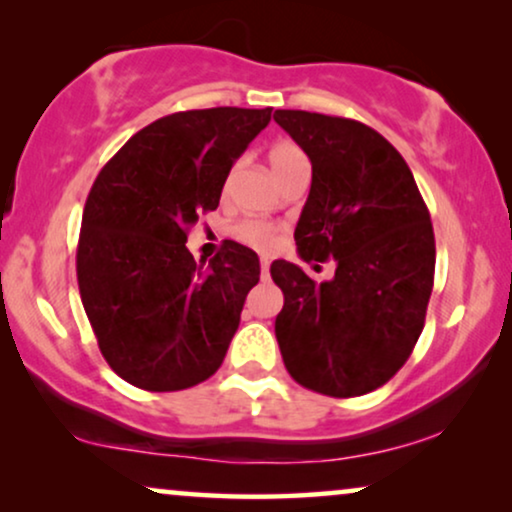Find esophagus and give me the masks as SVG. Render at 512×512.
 <instances>
[{
    "label": "esophagus",
    "mask_w": 512,
    "mask_h": 512,
    "mask_svg": "<svg viewBox=\"0 0 512 512\" xmlns=\"http://www.w3.org/2000/svg\"><path fill=\"white\" fill-rule=\"evenodd\" d=\"M260 269H262V276L267 278L269 276V260H267V257H262V260H260Z\"/></svg>",
    "instance_id": "obj_1"
}]
</instances>
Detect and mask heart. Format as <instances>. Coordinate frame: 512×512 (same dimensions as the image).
<instances>
[{"label": "heart", "mask_w": 512, "mask_h": 512, "mask_svg": "<svg viewBox=\"0 0 512 512\" xmlns=\"http://www.w3.org/2000/svg\"><path fill=\"white\" fill-rule=\"evenodd\" d=\"M267 159H269V166H271V170H274L278 182H283L285 177L297 173V170L309 168V159H306L302 147L295 145V142H290V140L274 142V145L269 147ZM222 189L227 192V182H224ZM231 234H234L238 243L250 245V248H255L260 252H269L278 241V227L276 224L264 222V220L238 222Z\"/></svg>", "instance_id": "heart-1"}]
</instances>
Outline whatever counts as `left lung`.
<instances>
[{
	"instance_id": "left-lung-1",
	"label": "left lung",
	"mask_w": 512,
	"mask_h": 512,
	"mask_svg": "<svg viewBox=\"0 0 512 512\" xmlns=\"http://www.w3.org/2000/svg\"><path fill=\"white\" fill-rule=\"evenodd\" d=\"M276 124L311 159V192L295 229L304 262L335 260L313 281L276 260L283 290L276 339L290 377L330 398L384 386L417 344L433 290L431 215L403 156L360 121L276 109Z\"/></svg>"
}]
</instances>
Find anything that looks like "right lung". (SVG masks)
I'll list each match as a JSON object with an SVG mask.
<instances>
[{"label":"right lung","mask_w":512,"mask_h":512,"mask_svg":"<svg viewBox=\"0 0 512 512\" xmlns=\"http://www.w3.org/2000/svg\"><path fill=\"white\" fill-rule=\"evenodd\" d=\"M269 121L271 107L168 114L95 177L77 245L79 295L102 358L128 384L182 391L213 377L227 356L260 260L224 241L208 264L196 262L185 243Z\"/></svg>","instance_id":"obj_1"}]
</instances>
